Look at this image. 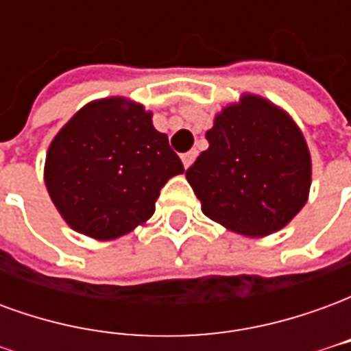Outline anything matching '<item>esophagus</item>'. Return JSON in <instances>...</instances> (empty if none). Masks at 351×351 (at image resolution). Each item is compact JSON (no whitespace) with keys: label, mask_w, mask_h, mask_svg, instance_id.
Masks as SVG:
<instances>
[{"label":"esophagus","mask_w":351,"mask_h":351,"mask_svg":"<svg viewBox=\"0 0 351 351\" xmlns=\"http://www.w3.org/2000/svg\"><path fill=\"white\" fill-rule=\"evenodd\" d=\"M195 156H197V152L195 150H191V152H186L182 154V163H184V167L188 169L193 163V160H195Z\"/></svg>","instance_id":"34e87169"}]
</instances>
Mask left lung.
Masks as SVG:
<instances>
[{
  "instance_id": "left-lung-1",
  "label": "left lung",
  "mask_w": 351,
  "mask_h": 351,
  "mask_svg": "<svg viewBox=\"0 0 351 351\" xmlns=\"http://www.w3.org/2000/svg\"><path fill=\"white\" fill-rule=\"evenodd\" d=\"M208 148L186 171L205 216L228 229L265 237L306 203L310 154L293 120L269 101L246 95L216 116Z\"/></svg>"
}]
</instances>
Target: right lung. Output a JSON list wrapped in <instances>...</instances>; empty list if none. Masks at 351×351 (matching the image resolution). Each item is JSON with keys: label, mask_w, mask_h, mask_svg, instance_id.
Segmentation results:
<instances>
[{"label": "right lung", "mask_w": 351, "mask_h": 351, "mask_svg": "<svg viewBox=\"0 0 351 351\" xmlns=\"http://www.w3.org/2000/svg\"><path fill=\"white\" fill-rule=\"evenodd\" d=\"M180 173L182 161L152 114L110 97L80 108L54 137L45 182L75 231L110 241L148 220L161 188Z\"/></svg>", "instance_id": "right-lung-1"}]
</instances>
